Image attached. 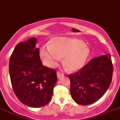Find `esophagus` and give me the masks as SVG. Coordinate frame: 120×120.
<instances>
[{"mask_svg": "<svg viewBox=\"0 0 120 120\" xmlns=\"http://www.w3.org/2000/svg\"><path fill=\"white\" fill-rule=\"evenodd\" d=\"M57 77H58V78H60V77H63V75H64V74H63L62 72L58 71V72H57Z\"/></svg>", "mask_w": 120, "mask_h": 120, "instance_id": "esophagus-1", "label": "esophagus"}]
</instances>
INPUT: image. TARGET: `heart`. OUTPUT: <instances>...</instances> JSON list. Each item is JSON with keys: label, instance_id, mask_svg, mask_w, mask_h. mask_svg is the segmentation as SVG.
Instances as JSON below:
<instances>
[{"label": "heart", "instance_id": "b5f03b06", "mask_svg": "<svg viewBox=\"0 0 120 120\" xmlns=\"http://www.w3.org/2000/svg\"><path fill=\"white\" fill-rule=\"evenodd\" d=\"M40 55L43 63L48 67L57 66L63 57L64 66L70 71L81 69L90 55L89 48L82 41L68 37H55L49 45L41 46Z\"/></svg>", "mask_w": 120, "mask_h": 120}]
</instances>
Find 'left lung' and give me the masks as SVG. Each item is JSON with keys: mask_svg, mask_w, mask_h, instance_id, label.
Returning a JSON list of instances; mask_svg holds the SVG:
<instances>
[{"mask_svg": "<svg viewBox=\"0 0 120 120\" xmlns=\"http://www.w3.org/2000/svg\"><path fill=\"white\" fill-rule=\"evenodd\" d=\"M113 70L111 56L107 54L93 58L79 71L69 74L72 99L83 105L96 102L109 87Z\"/></svg>", "mask_w": 120, "mask_h": 120, "instance_id": "1", "label": "left lung"}]
</instances>
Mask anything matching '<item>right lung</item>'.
I'll return each instance as SVG.
<instances>
[{
  "instance_id": "right-lung-1",
  "label": "right lung",
  "mask_w": 120,
  "mask_h": 120,
  "mask_svg": "<svg viewBox=\"0 0 120 120\" xmlns=\"http://www.w3.org/2000/svg\"><path fill=\"white\" fill-rule=\"evenodd\" d=\"M37 38H31L16 46L9 62L11 83L18 99L31 107L48 104L57 80L56 71L43 66Z\"/></svg>"
}]
</instances>
